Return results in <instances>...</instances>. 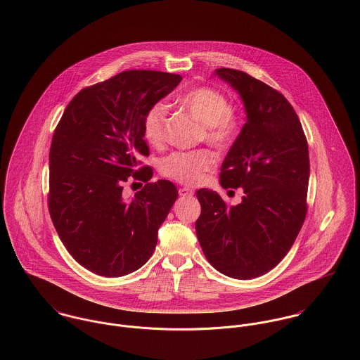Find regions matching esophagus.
I'll return each instance as SVG.
<instances>
[{
  "label": "esophagus",
  "mask_w": 360,
  "mask_h": 360,
  "mask_svg": "<svg viewBox=\"0 0 360 360\" xmlns=\"http://www.w3.org/2000/svg\"><path fill=\"white\" fill-rule=\"evenodd\" d=\"M178 193H179L181 198H189V196H193L195 192L192 189H189V188H179Z\"/></svg>",
  "instance_id": "obj_1"
}]
</instances>
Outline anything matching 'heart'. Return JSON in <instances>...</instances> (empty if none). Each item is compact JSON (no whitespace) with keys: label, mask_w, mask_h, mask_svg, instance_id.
I'll return each mask as SVG.
<instances>
[{"label":"heart","mask_w":360,"mask_h":360,"mask_svg":"<svg viewBox=\"0 0 360 360\" xmlns=\"http://www.w3.org/2000/svg\"><path fill=\"white\" fill-rule=\"evenodd\" d=\"M176 102L184 110L202 124L200 138L208 145L219 150L232 145L239 125L232 112V105L224 94L210 86H201L182 94ZM165 116V106L158 102L146 110L142 119L143 136L153 146H159L164 142ZM215 165L217 159L212 152L198 149L168 155L161 160L160 171L169 179L193 186L201 184L205 174Z\"/></svg>","instance_id":"b5f03b06"}]
</instances>
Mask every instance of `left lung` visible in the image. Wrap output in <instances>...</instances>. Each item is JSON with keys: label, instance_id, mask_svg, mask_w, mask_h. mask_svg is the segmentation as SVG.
Masks as SVG:
<instances>
[{"label": "left lung", "instance_id": "1", "mask_svg": "<svg viewBox=\"0 0 360 360\" xmlns=\"http://www.w3.org/2000/svg\"><path fill=\"white\" fill-rule=\"evenodd\" d=\"M239 92L247 121L221 167V186L243 188L238 205L210 189L196 193V233L208 262L225 276L254 279L274 269L298 236L307 215L308 142L290 102L250 75L214 72Z\"/></svg>", "mask_w": 360, "mask_h": 360}]
</instances>
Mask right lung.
I'll list each match as a JSON object with an SVG mask.
<instances>
[{
	"mask_svg": "<svg viewBox=\"0 0 360 360\" xmlns=\"http://www.w3.org/2000/svg\"><path fill=\"white\" fill-rule=\"evenodd\" d=\"M182 77L127 70L86 86L70 101L49 150L48 208L53 226L85 269L105 278L135 272L152 257L158 232L178 198L175 185L149 182L142 119ZM133 175L147 182L134 200L122 199Z\"/></svg>",
	"mask_w": 360,
	"mask_h": 360,
	"instance_id": "1",
	"label": "right lung"
}]
</instances>
